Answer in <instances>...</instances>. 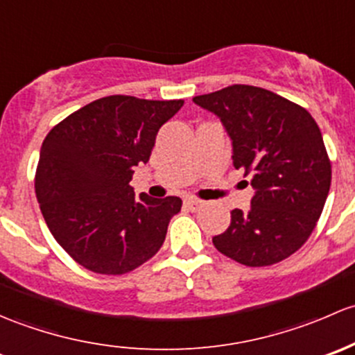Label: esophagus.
<instances>
[{
    "mask_svg": "<svg viewBox=\"0 0 355 355\" xmlns=\"http://www.w3.org/2000/svg\"><path fill=\"white\" fill-rule=\"evenodd\" d=\"M184 205L188 207V210L196 211V210H200V208L203 207L205 202H202V200H198V198H193V196H191V198L184 200Z\"/></svg>",
    "mask_w": 355,
    "mask_h": 355,
    "instance_id": "obj_1",
    "label": "esophagus"
}]
</instances>
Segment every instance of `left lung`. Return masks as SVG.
I'll list each match as a JSON object with an SVG mask.
<instances>
[{
	"instance_id": "1",
	"label": "left lung",
	"mask_w": 355,
	"mask_h": 355,
	"mask_svg": "<svg viewBox=\"0 0 355 355\" xmlns=\"http://www.w3.org/2000/svg\"><path fill=\"white\" fill-rule=\"evenodd\" d=\"M220 118L232 140L236 169L254 191L250 211H231L214 246L246 266H268L308 241L331 184V164L313 116L301 105L253 85H231L193 97Z\"/></svg>"
}]
</instances>
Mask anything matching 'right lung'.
Segmentation results:
<instances>
[{
  "label": "right lung",
  "mask_w": 355,
  "mask_h": 355,
  "mask_svg": "<svg viewBox=\"0 0 355 355\" xmlns=\"http://www.w3.org/2000/svg\"><path fill=\"white\" fill-rule=\"evenodd\" d=\"M184 101L109 96L83 105L44 138L35 196L54 239L78 265L123 275L162 246L181 198H135V167Z\"/></svg>",
  "instance_id": "1"
}]
</instances>
